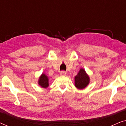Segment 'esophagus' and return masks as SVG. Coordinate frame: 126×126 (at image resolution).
I'll return each instance as SVG.
<instances>
[{"label": "esophagus", "mask_w": 126, "mask_h": 126, "mask_svg": "<svg viewBox=\"0 0 126 126\" xmlns=\"http://www.w3.org/2000/svg\"><path fill=\"white\" fill-rule=\"evenodd\" d=\"M60 75L62 76H65L66 75V73L65 71H61V72H60Z\"/></svg>", "instance_id": "1"}]
</instances>
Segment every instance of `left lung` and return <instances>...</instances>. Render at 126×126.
Masks as SVG:
<instances>
[{"label": "left lung", "instance_id": "1", "mask_svg": "<svg viewBox=\"0 0 126 126\" xmlns=\"http://www.w3.org/2000/svg\"><path fill=\"white\" fill-rule=\"evenodd\" d=\"M90 78L83 68H81L75 77V85L79 89H83L88 85Z\"/></svg>", "mask_w": 126, "mask_h": 126}]
</instances>
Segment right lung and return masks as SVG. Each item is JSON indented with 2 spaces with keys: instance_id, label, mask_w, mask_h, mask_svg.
Listing matches in <instances>:
<instances>
[{
  "instance_id": "right-lung-1",
  "label": "right lung",
  "mask_w": 126,
  "mask_h": 126,
  "mask_svg": "<svg viewBox=\"0 0 126 126\" xmlns=\"http://www.w3.org/2000/svg\"><path fill=\"white\" fill-rule=\"evenodd\" d=\"M38 83L39 85L43 88H46L49 87V78H48L47 75L43 73L39 76L38 80Z\"/></svg>"
}]
</instances>
